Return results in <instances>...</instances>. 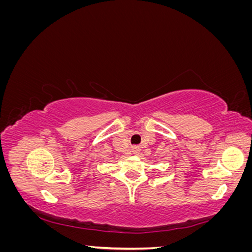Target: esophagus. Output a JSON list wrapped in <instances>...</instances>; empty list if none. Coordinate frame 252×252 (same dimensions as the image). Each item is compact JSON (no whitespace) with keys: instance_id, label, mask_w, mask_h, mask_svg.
<instances>
[{"instance_id":"obj_1","label":"esophagus","mask_w":252,"mask_h":252,"mask_svg":"<svg viewBox=\"0 0 252 252\" xmlns=\"http://www.w3.org/2000/svg\"><path fill=\"white\" fill-rule=\"evenodd\" d=\"M132 150H133V152H134V154H135V155H136V154H138V152H140V149H139L138 147H133V149H132Z\"/></svg>"}]
</instances>
